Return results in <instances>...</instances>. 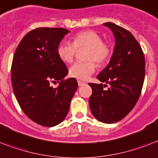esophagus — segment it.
<instances>
[{
    "mask_svg": "<svg viewBox=\"0 0 158 158\" xmlns=\"http://www.w3.org/2000/svg\"><path fill=\"white\" fill-rule=\"evenodd\" d=\"M85 84L84 82L81 81V80H78V84H79V86H82V85H84Z\"/></svg>",
    "mask_w": 158,
    "mask_h": 158,
    "instance_id": "esophagus-1",
    "label": "esophagus"
}]
</instances>
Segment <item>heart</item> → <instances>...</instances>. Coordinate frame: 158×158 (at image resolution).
Instances as JSON below:
<instances>
[{"instance_id":"heart-1","label":"heart","mask_w":158,"mask_h":158,"mask_svg":"<svg viewBox=\"0 0 158 158\" xmlns=\"http://www.w3.org/2000/svg\"><path fill=\"white\" fill-rule=\"evenodd\" d=\"M89 48L87 51V60L89 61L76 62L69 68V75L78 79H89L96 69L94 60L98 64H103L110 56L111 50L107 43L102 42L98 33L92 30L81 31L74 35L73 43L63 41L57 48V55L64 63H71L76 53L77 48Z\"/></svg>"}]
</instances>
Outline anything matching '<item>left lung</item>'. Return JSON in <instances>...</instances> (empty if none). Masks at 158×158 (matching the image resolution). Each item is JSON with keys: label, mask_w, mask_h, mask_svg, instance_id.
Wrapping results in <instances>:
<instances>
[{"label": "left lung", "mask_w": 158, "mask_h": 158, "mask_svg": "<svg viewBox=\"0 0 158 158\" xmlns=\"http://www.w3.org/2000/svg\"><path fill=\"white\" fill-rule=\"evenodd\" d=\"M115 37V48L105 69L97 76L105 84L89 83L92 114L106 124L117 122L130 112L139 98L145 75L142 48L132 33L113 23H105ZM110 85L106 90L103 87Z\"/></svg>", "instance_id": "obj_1"}]
</instances>
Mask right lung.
<instances>
[{"label": "right lung", "mask_w": 158, "mask_h": 158, "mask_svg": "<svg viewBox=\"0 0 158 158\" xmlns=\"http://www.w3.org/2000/svg\"><path fill=\"white\" fill-rule=\"evenodd\" d=\"M69 31L38 28L28 33L19 44L11 65L14 94L27 116L38 125L52 127L62 122L78 88L57 55L60 41ZM60 81L53 88L51 82Z\"/></svg>", "instance_id": "obj_1"}]
</instances>
